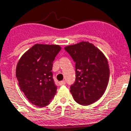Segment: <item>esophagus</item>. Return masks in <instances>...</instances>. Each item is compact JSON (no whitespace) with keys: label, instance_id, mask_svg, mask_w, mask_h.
<instances>
[{"label":"esophagus","instance_id":"obj_1","mask_svg":"<svg viewBox=\"0 0 131 131\" xmlns=\"http://www.w3.org/2000/svg\"><path fill=\"white\" fill-rule=\"evenodd\" d=\"M59 85H66V82H65V80H63V81H61V82H59Z\"/></svg>","mask_w":131,"mask_h":131}]
</instances>
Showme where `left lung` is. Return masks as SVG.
<instances>
[{"instance_id":"left-lung-1","label":"left lung","mask_w":131,"mask_h":131,"mask_svg":"<svg viewBox=\"0 0 131 131\" xmlns=\"http://www.w3.org/2000/svg\"><path fill=\"white\" fill-rule=\"evenodd\" d=\"M75 62V82L70 92L76 102L90 105L100 100L109 80V66L104 54L88 41L65 47Z\"/></svg>"}]
</instances>
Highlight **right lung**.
Wrapping results in <instances>:
<instances>
[{
    "mask_svg": "<svg viewBox=\"0 0 131 131\" xmlns=\"http://www.w3.org/2000/svg\"><path fill=\"white\" fill-rule=\"evenodd\" d=\"M59 45L37 43L19 58L16 77L19 88L29 102L39 107L49 104L56 93L53 62L61 51Z\"/></svg>",
    "mask_w": 131,
    "mask_h": 131,
    "instance_id": "add662e5",
    "label": "right lung"
}]
</instances>
